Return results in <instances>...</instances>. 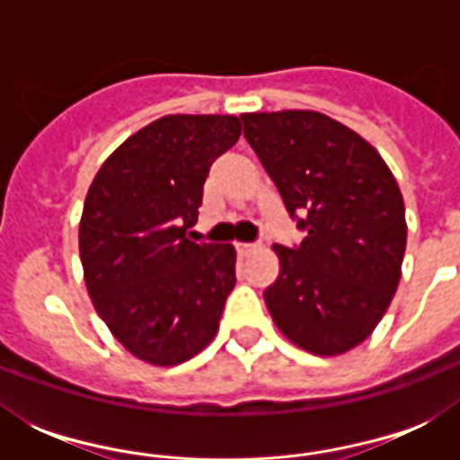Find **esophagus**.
Segmentation results:
<instances>
[{"instance_id": "34e87169", "label": "esophagus", "mask_w": 460, "mask_h": 460, "mask_svg": "<svg viewBox=\"0 0 460 460\" xmlns=\"http://www.w3.org/2000/svg\"><path fill=\"white\" fill-rule=\"evenodd\" d=\"M238 255H251V252L258 251V243H236Z\"/></svg>"}]
</instances>
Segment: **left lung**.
Listing matches in <instances>:
<instances>
[{"instance_id": "1", "label": "left lung", "mask_w": 460, "mask_h": 460, "mask_svg": "<svg viewBox=\"0 0 460 460\" xmlns=\"http://www.w3.org/2000/svg\"><path fill=\"white\" fill-rule=\"evenodd\" d=\"M298 245H274L279 277L265 303L281 334L317 356L365 341L385 317L406 252L399 183L375 147L320 111L241 114Z\"/></svg>"}]
</instances>
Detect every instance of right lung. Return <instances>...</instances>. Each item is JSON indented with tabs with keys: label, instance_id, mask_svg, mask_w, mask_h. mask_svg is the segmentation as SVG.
<instances>
[{
	"label": "right lung",
	"instance_id": "add662e5",
	"mask_svg": "<svg viewBox=\"0 0 460 460\" xmlns=\"http://www.w3.org/2000/svg\"><path fill=\"white\" fill-rule=\"evenodd\" d=\"M241 136L236 117L173 114L107 157L83 205L85 287L111 334L140 360L179 365L219 329L236 284L231 245L195 243L209 166Z\"/></svg>",
	"mask_w": 460,
	"mask_h": 460
}]
</instances>
